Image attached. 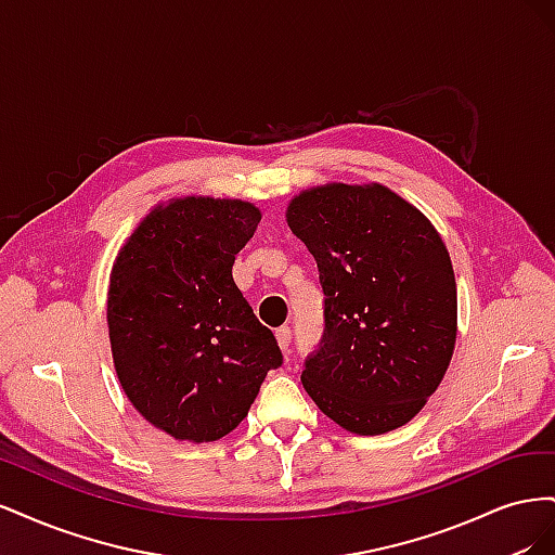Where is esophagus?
<instances>
[{
    "label": "esophagus",
    "instance_id": "esophagus-1",
    "mask_svg": "<svg viewBox=\"0 0 555 555\" xmlns=\"http://www.w3.org/2000/svg\"><path fill=\"white\" fill-rule=\"evenodd\" d=\"M275 340L280 345L282 351H289V345H292V328L289 326H280L275 331Z\"/></svg>",
    "mask_w": 555,
    "mask_h": 555
}]
</instances>
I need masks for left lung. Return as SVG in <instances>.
<instances>
[{"label": "left lung", "instance_id": "obj_1", "mask_svg": "<svg viewBox=\"0 0 555 555\" xmlns=\"http://www.w3.org/2000/svg\"><path fill=\"white\" fill-rule=\"evenodd\" d=\"M287 224L324 289V335L300 375L308 396L349 433L405 426L456 345V278L440 233L377 182L300 192Z\"/></svg>", "mask_w": 555, "mask_h": 555}]
</instances>
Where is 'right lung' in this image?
<instances>
[{"instance_id":"add662e5","label":"right lung","mask_w":555,"mask_h":555,"mask_svg":"<svg viewBox=\"0 0 555 555\" xmlns=\"http://www.w3.org/2000/svg\"><path fill=\"white\" fill-rule=\"evenodd\" d=\"M259 220L241 198H173L117 251L106 310L115 373L145 422L176 440L224 438L282 365L231 275Z\"/></svg>"}]
</instances>
